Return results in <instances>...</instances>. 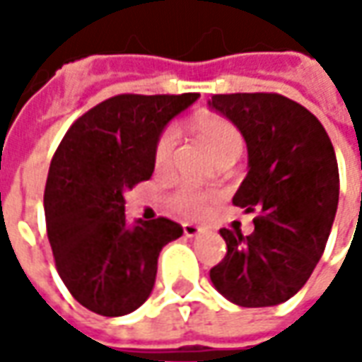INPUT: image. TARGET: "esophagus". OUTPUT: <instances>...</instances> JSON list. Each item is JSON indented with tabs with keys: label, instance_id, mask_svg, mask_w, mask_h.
<instances>
[{
	"label": "esophagus",
	"instance_id": "34e87169",
	"mask_svg": "<svg viewBox=\"0 0 362 362\" xmlns=\"http://www.w3.org/2000/svg\"><path fill=\"white\" fill-rule=\"evenodd\" d=\"M199 233H204V228L202 227L192 225V223H186V225H184V235L188 236V238H194V236H197Z\"/></svg>",
	"mask_w": 362,
	"mask_h": 362
}]
</instances>
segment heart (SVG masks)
<instances>
[{
  "label": "heart",
  "instance_id": "b5f03b06",
  "mask_svg": "<svg viewBox=\"0 0 362 362\" xmlns=\"http://www.w3.org/2000/svg\"><path fill=\"white\" fill-rule=\"evenodd\" d=\"M192 129L204 139L205 145L209 147L213 157L217 160L233 157V155L238 157V153L243 151V137L238 134V129L228 119L221 118V116H215V114L197 116L192 122ZM176 143H178V135L173 127H168L160 134L157 145H155V155H153V163H155L157 173H166L173 166ZM209 199H211V194H207L204 189L180 186L170 194L168 205L173 211L186 217V219H197L207 211Z\"/></svg>",
  "mask_w": 362,
  "mask_h": 362
}]
</instances>
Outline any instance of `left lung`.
Wrapping results in <instances>:
<instances>
[{
    "instance_id": "8db88e82",
    "label": "left lung",
    "mask_w": 362,
    "mask_h": 362,
    "mask_svg": "<svg viewBox=\"0 0 362 362\" xmlns=\"http://www.w3.org/2000/svg\"><path fill=\"white\" fill-rule=\"evenodd\" d=\"M248 147V174L233 204L256 213L254 233L221 228L227 256L209 272L213 287L244 308L295 296L324 254L339 202L334 145L320 119L277 93L215 95Z\"/></svg>"
}]
</instances>
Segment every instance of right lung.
<instances>
[{
  "label": "right lung",
  "mask_w": 362,
  "mask_h": 362,
  "mask_svg": "<svg viewBox=\"0 0 362 362\" xmlns=\"http://www.w3.org/2000/svg\"><path fill=\"white\" fill-rule=\"evenodd\" d=\"M197 96H112L75 119L54 153L44 189L48 240L67 291L90 312L137 310L163 246L184 233L166 217L129 225L124 192L149 180L157 139Z\"/></svg>",
  "instance_id": "obj_1"
}]
</instances>
